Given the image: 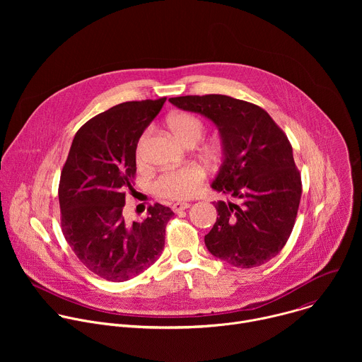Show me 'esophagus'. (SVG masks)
Segmentation results:
<instances>
[{
  "label": "esophagus",
  "instance_id": "1",
  "mask_svg": "<svg viewBox=\"0 0 362 362\" xmlns=\"http://www.w3.org/2000/svg\"><path fill=\"white\" fill-rule=\"evenodd\" d=\"M187 208H190V203H186V202H177V203H173L172 204V209H173V212H176V214H179V212H182V211H185V209H187Z\"/></svg>",
  "mask_w": 362,
  "mask_h": 362
}]
</instances>
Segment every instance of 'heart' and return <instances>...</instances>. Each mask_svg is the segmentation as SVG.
I'll return each instance as SVG.
<instances>
[{"instance_id":"1","label":"heart","mask_w":362,"mask_h":362,"mask_svg":"<svg viewBox=\"0 0 362 362\" xmlns=\"http://www.w3.org/2000/svg\"><path fill=\"white\" fill-rule=\"evenodd\" d=\"M168 127L172 132V134L186 146H193L204 133V123L202 122V119L187 112L170 115L168 117ZM144 139L146 134L141 136L137 144V156H140ZM206 150H208V153L214 154L216 151V146L211 144L206 147ZM203 169L196 165H187L162 173L156 179V182H154V190H156L158 194H160L162 197L182 200L194 194L199 186L203 183Z\"/></svg>"}]
</instances>
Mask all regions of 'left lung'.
<instances>
[{"label":"left lung","mask_w":362,"mask_h":362,"mask_svg":"<svg viewBox=\"0 0 362 362\" xmlns=\"http://www.w3.org/2000/svg\"><path fill=\"white\" fill-rule=\"evenodd\" d=\"M179 109L200 113L219 129L223 162L212 187L216 223L204 236L208 250L236 268L261 267L288 242L302 182L292 146L272 117L253 103L222 94L172 97Z\"/></svg>","instance_id":"1"}]
</instances>
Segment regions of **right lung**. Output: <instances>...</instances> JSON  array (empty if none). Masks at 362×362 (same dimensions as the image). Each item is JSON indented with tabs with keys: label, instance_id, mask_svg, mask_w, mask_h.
Masks as SVG:
<instances>
[{
	"label": "right lung",
	"instance_id": "right-lung-1",
	"mask_svg": "<svg viewBox=\"0 0 362 362\" xmlns=\"http://www.w3.org/2000/svg\"><path fill=\"white\" fill-rule=\"evenodd\" d=\"M166 97L126 101L97 115L76 133L63 166L59 202L63 235L80 262L97 276L124 282L159 259L173 212L156 203L143 222L124 221L133 190L140 136Z\"/></svg>",
	"mask_w": 362,
	"mask_h": 362
}]
</instances>
